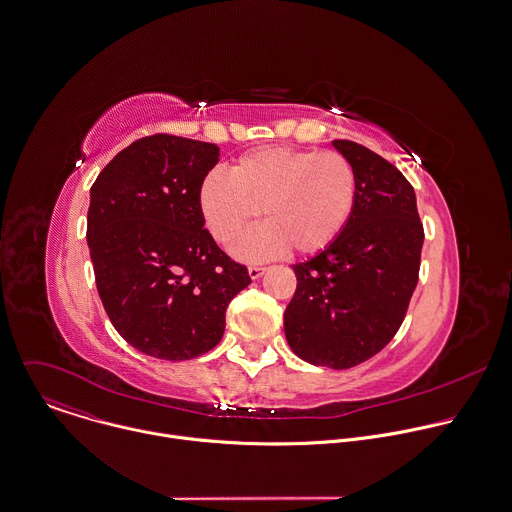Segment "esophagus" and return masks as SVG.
I'll return each instance as SVG.
<instances>
[{"label": "esophagus", "mask_w": 512, "mask_h": 512, "mask_svg": "<svg viewBox=\"0 0 512 512\" xmlns=\"http://www.w3.org/2000/svg\"><path fill=\"white\" fill-rule=\"evenodd\" d=\"M267 269L265 267H249V277L251 279H259Z\"/></svg>", "instance_id": "34e87169"}]
</instances>
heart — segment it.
Wrapping results in <instances>:
<instances>
[{"label":"heart","mask_w":512,"mask_h":512,"mask_svg":"<svg viewBox=\"0 0 512 512\" xmlns=\"http://www.w3.org/2000/svg\"><path fill=\"white\" fill-rule=\"evenodd\" d=\"M197 199L209 233L225 247L263 213L267 221L233 249L243 261H265L291 247L311 255L329 247L351 221L357 175L335 151L265 147L241 155L229 175L209 171Z\"/></svg>","instance_id":"1"}]
</instances>
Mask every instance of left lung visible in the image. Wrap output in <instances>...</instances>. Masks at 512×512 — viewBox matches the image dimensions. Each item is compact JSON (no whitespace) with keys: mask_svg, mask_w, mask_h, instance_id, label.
<instances>
[{"mask_svg":"<svg viewBox=\"0 0 512 512\" xmlns=\"http://www.w3.org/2000/svg\"><path fill=\"white\" fill-rule=\"evenodd\" d=\"M333 147L355 169V211L329 247L293 265L285 337L311 365L351 369L399 331L419 281L425 231L415 189L393 163L355 141L335 139Z\"/></svg>","mask_w":512,"mask_h":512,"instance_id":"left-lung-1","label":"left lung"}]
</instances>
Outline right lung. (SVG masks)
I'll return each mask as SVG.
<instances>
[{"instance_id":"add662e5","label":"right lung","mask_w":512,"mask_h":512,"mask_svg":"<svg viewBox=\"0 0 512 512\" xmlns=\"http://www.w3.org/2000/svg\"><path fill=\"white\" fill-rule=\"evenodd\" d=\"M217 161L213 143L157 133L119 151L91 185L97 293L115 331L155 359L211 351L231 299L251 283L203 227L199 185Z\"/></svg>"}]
</instances>
